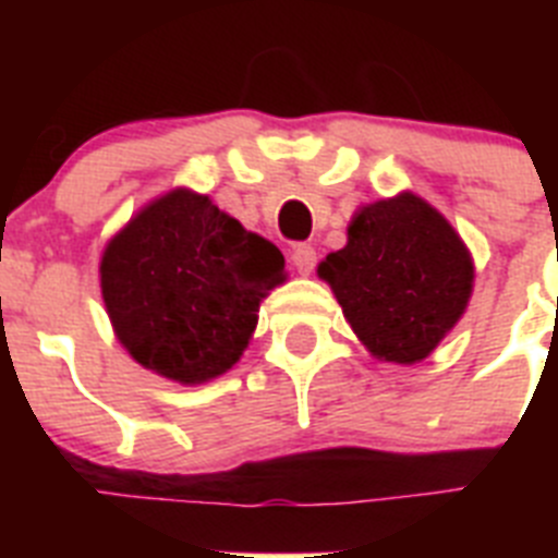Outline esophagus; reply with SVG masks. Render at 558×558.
<instances>
[{"instance_id": "1", "label": "esophagus", "mask_w": 558, "mask_h": 558, "mask_svg": "<svg viewBox=\"0 0 558 558\" xmlns=\"http://www.w3.org/2000/svg\"><path fill=\"white\" fill-rule=\"evenodd\" d=\"M315 259H318V254H315L313 245H307V243L293 245V251H290V263H293V268L299 270V274H302V276L313 274Z\"/></svg>"}]
</instances>
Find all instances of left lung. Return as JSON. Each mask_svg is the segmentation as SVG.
<instances>
[{
  "label": "left lung",
  "mask_w": 558,
  "mask_h": 558,
  "mask_svg": "<svg viewBox=\"0 0 558 558\" xmlns=\"http://www.w3.org/2000/svg\"><path fill=\"white\" fill-rule=\"evenodd\" d=\"M318 276L374 357L418 363L463 315L475 274L456 229L405 192L363 206Z\"/></svg>",
  "instance_id": "obj_1"
}]
</instances>
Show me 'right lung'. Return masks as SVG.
I'll use <instances>...</instances> for the list:
<instances>
[{
    "label": "right lung",
    "mask_w": 558,
    "mask_h": 558,
    "mask_svg": "<svg viewBox=\"0 0 558 558\" xmlns=\"http://www.w3.org/2000/svg\"><path fill=\"white\" fill-rule=\"evenodd\" d=\"M279 282L282 251L190 190L145 206L100 263L102 302L122 347L179 383L229 372Z\"/></svg>",
    "instance_id": "add662e5"
}]
</instances>
